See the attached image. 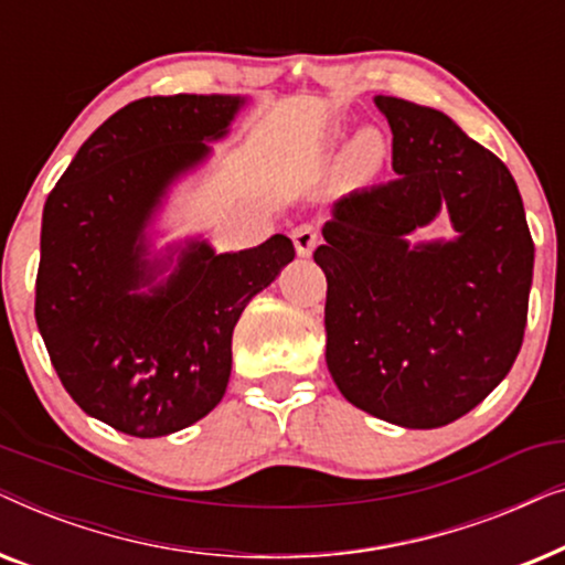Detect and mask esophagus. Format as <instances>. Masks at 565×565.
<instances>
[{"instance_id":"obj_1","label":"esophagus","mask_w":565,"mask_h":565,"mask_svg":"<svg viewBox=\"0 0 565 565\" xmlns=\"http://www.w3.org/2000/svg\"><path fill=\"white\" fill-rule=\"evenodd\" d=\"M292 244H296L298 257H311L316 244H319V228L311 226V223H303L292 231Z\"/></svg>"}]
</instances>
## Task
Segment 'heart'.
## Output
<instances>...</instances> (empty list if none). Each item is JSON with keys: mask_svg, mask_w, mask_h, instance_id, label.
Here are the masks:
<instances>
[{"mask_svg": "<svg viewBox=\"0 0 565 565\" xmlns=\"http://www.w3.org/2000/svg\"><path fill=\"white\" fill-rule=\"evenodd\" d=\"M354 157L365 161V164H375V161L383 157L381 136H377L375 130H365V134H360L358 141H354Z\"/></svg>", "mask_w": 565, "mask_h": 565, "instance_id": "heart-1", "label": "heart"}]
</instances>
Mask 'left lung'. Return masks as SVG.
I'll return each instance as SVG.
<instances>
[{
	"label": "left lung",
	"mask_w": 565,
	"mask_h": 565,
	"mask_svg": "<svg viewBox=\"0 0 565 565\" xmlns=\"http://www.w3.org/2000/svg\"><path fill=\"white\" fill-rule=\"evenodd\" d=\"M396 180L339 198L313 252L327 275V365L352 406L406 429L476 408L520 354L535 265L499 157L435 107L375 97ZM447 212L455 239L411 244Z\"/></svg>",
	"instance_id": "1"
}]
</instances>
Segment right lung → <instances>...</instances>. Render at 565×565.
I'll list each match as a JSON object with an SVG mask.
<instances>
[{"instance_id": "obj_1", "label": "right lung", "mask_w": 565, "mask_h": 565, "mask_svg": "<svg viewBox=\"0 0 565 565\" xmlns=\"http://www.w3.org/2000/svg\"><path fill=\"white\" fill-rule=\"evenodd\" d=\"M244 105L136 99L82 143L45 200L38 329L68 396L122 435H172L221 404L238 316L296 257L282 234L242 252L205 238L151 252L169 190L211 159Z\"/></svg>"}]
</instances>
